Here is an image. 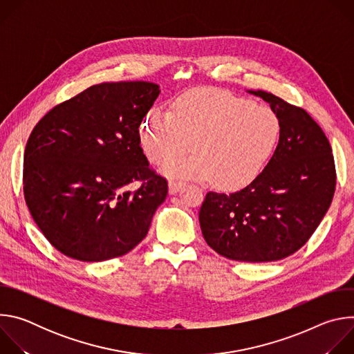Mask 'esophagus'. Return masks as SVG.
<instances>
[{
	"label": "esophagus",
	"instance_id": "obj_1",
	"mask_svg": "<svg viewBox=\"0 0 354 354\" xmlns=\"http://www.w3.org/2000/svg\"><path fill=\"white\" fill-rule=\"evenodd\" d=\"M183 186V182L182 180H176V179H171L169 180V193L171 194H175L180 190V187Z\"/></svg>",
	"mask_w": 354,
	"mask_h": 354
}]
</instances>
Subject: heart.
Masks as SVG:
<instances>
[{
  "label": "heart",
  "mask_w": 354,
  "mask_h": 354,
  "mask_svg": "<svg viewBox=\"0 0 354 354\" xmlns=\"http://www.w3.org/2000/svg\"><path fill=\"white\" fill-rule=\"evenodd\" d=\"M280 137L274 111L212 88L182 93L171 112L153 108L140 126V142L149 162H167L171 176L213 179L221 189H239L263 171Z\"/></svg>",
  "instance_id": "b5f03b06"
}]
</instances>
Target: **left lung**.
<instances>
[{
	"instance_id": "left-lung-1",
	"label": "left lung",
	"mask_w": 354,
	"mask_h": 354,
	"mask_svg": "<svg viewBox=\"0 0 354 354\" xmlns=\"http://www.w3.org/2000/svg\"><path fill=\"white\" fill-rule=\"evenodd\" d=\"M280 120V137L265 169L235 193L209 192L198 212L210 248L239 262H273L304 245L326 214L336 186L330 144L298 106L265 92Z\"/></svg>"
}]
</instances>
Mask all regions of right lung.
Segmentation results:
<instances>
[{"label":"right lung","instance_id":"1","mask_svg":"<svg viewBox=\"0 0 354 354\" xmlns=\"http://www.w3.org/2000/svg\"><path fill=\"white\" fill-rule=\"evenodd\" d=\"M147 81L104 82L47 112L24 156L28 209L63 255L102 262L126 255L147 235L168 194L149 168L138 127L160 95ZM133 181L140 186L133 192Z\"/></svg>","mask_w":354,"mask_h":354}]
</instances>
